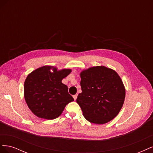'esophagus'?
Returning a JSON list of instances; mask_svg holds the SVG:
<instances>
[{"label": "esophagus", "mask_w": 153, "mask_h": 153, "mask_svg": "<svg viewBox=\"0 0 153 153\" xmlns=\"http://www.w3.org/2000/svg\"><path fill=\"white\" fill-rule=\"evenodd\" d=\"M77 96H78V94H75V95H73V98H74V100H76V98H77Z\"/></svg>", "instance_id": "obj_1"}]
</instances>
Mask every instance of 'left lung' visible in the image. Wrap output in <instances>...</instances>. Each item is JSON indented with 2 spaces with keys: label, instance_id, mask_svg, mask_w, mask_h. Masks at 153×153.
Listing matches in <instances>:
<instances>
[{
  "label": "left lung",
  "instance_id": "1",
  "mask_svg": "<svg viewBox=\"0 0 153 153\" xmlns=\"http://www.w3.org/2000/svg\"><path fill=\"white\" fill-rule=\"evenodd\" d=\"M80 77L82 92L76 102L84 117L98 124L115 117L125 98V89L118 74L105 66H96L83 71Z\"/></svg>",
  "mask_w": 153,
  "mask_h": 153
}]
</instances>
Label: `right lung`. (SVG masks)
<instances>
[{
	"label": "right lung",
	"mask_w": 153,
	"mask_h": 153,
	"mask_svg": "<svg viewBox=\"0 0 153 153\" xmlns=\"http://www.w3.org/2000/svg\"><path fill=\"white\" fill-rule=\"evenodd\" d=\"M52 68L53 72L50 69ZM71 69L57 71L52 66H43L27 76L24 83V97L30 110L36 116L54 119L62 114L67 104L74 101L68 87L62 80Z\"/></svg>",
	"instance_id": "add662e5"
}]
</instances>
